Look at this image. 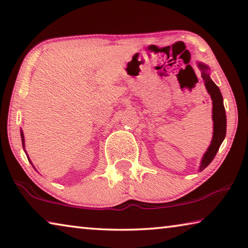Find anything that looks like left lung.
I'll return each instance as SVG.
<instances>
[{
  "instance_id": "1",
  "label": "left lung",
  "mask_w": 248,
  "mask_h": 248,
  "mask_svg": "<svg viewBox=\"0 0 248 248\" xmlns=\"http://www.w3.org/2000/svg\"><path fill=\"white\" fill-rule=\"evenodd\" d=\"M198 67L201 70V76L204 80L205 88L211 96L213 109H212V119H213V138H212L210 147L203 155V158L200 164L199 171L201 172L212 162L215 158L219 147L225 139L226 136V113L223 104V97L221 90L215 85V82L211 79L210 67L201 62H198Z\"/></svg>"
}]
</instances>
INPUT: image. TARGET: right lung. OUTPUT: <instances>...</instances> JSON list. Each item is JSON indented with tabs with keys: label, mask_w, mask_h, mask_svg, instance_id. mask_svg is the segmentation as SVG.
<instances>
[{
	"label": "right lung",
	"mask_w": 248,
	"mask_h": 248,
	"mask_svg": "<svg viewBox=\"0 0 248 248\" xmlns=\"http://www.w3.org/2000/svg\"><path fill=\"white\" fill-rule=\"evenodd\" d=\"M21 138H22L23 149H24V151H25V139H24V133H23V131H22V129H21ZM27 158H29V156H27Z\"/></svg>",
	"instance_id": "obj_1"
}]
</instances>
